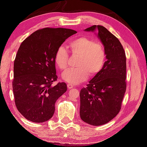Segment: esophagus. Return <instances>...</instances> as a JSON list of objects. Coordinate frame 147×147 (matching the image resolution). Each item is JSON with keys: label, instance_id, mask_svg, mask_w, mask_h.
<instances>
[{"label": "esophagus", "instance_id": "1", "mask_svg": "<svg viewBox=\"0 0 147 147\" xmlns=\"http://www.w3.org/2000/svg\"><path fill=\"white\" fill-rule=\"evenodd\" d=\"M74 86L73 85V84H67V88L69 89H73V88H74Z\"/></svg>", "mask_w": 147, "mask_h": 147}]
</instances>
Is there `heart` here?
Listing matches in <instances>:
<instances>
[{
  "mask_svg": "<svg viewBox=\"0 0 147 147\" xmlns=\"http://www.w3.org/2000/svg\"><path fill=\"white\" fill-rule=\"evenodd\" d=\"M68 47L72 54L79 57L76 69H68L62 74L63 81L76 85L94 76L101 70L105 62L106 53L102 44L86 37H80L70 42ZM69 55L63 46L58 47L55 55V63L61 70L67 67Z\"/></svg>",
  "mask_w": 147,
  "mask_h": 147,
  "instance_id": "heart-1",
  "label": "heart"
}]
</instances>
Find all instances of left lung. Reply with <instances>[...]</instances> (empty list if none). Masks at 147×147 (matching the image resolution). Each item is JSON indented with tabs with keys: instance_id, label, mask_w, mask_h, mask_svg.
Segmentation results:
<instances>
[{
	"instance_id": "left-lung-1",
	"label": "left lung",
	"mask_w": 147,
	"mask_h": 147,
	"mask_svg": "<svg viewBox=\"0 0 147 147\" xmlns=\"http://www.w3.org/2000/svg\"><path fill=\"white\" fill-rule=\"evenodd\" d=\"M84 31L95 33L106 53L103 68L80 92V118L99 126L111 121L121 109L126 91V56L119 40L103 26L94 25Z\"/></svg>"
}]
</instances>
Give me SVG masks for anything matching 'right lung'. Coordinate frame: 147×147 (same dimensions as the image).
Returning <instances> with one entry per match:
<instances>
[{
    "mask_svg": "<svg viewBox=\"0 0 147 147\" xmlns=\"http://www.w3.org/2000/svg\"><path fill=\"white\" fill-rule=\"evenodd\" d=\"M77 32L65 28L39 29L24 40L14 61L13 91L20 114L34 123L53 117L57 100L67 90L65 83L53 86L58 78L55 55L65 40Z\"/></svg>",
    "mask_w": 147,
    "mask_h": 147,
    "instance_id": "obj_1",
    "label": "right lung"
}]
</instances>
